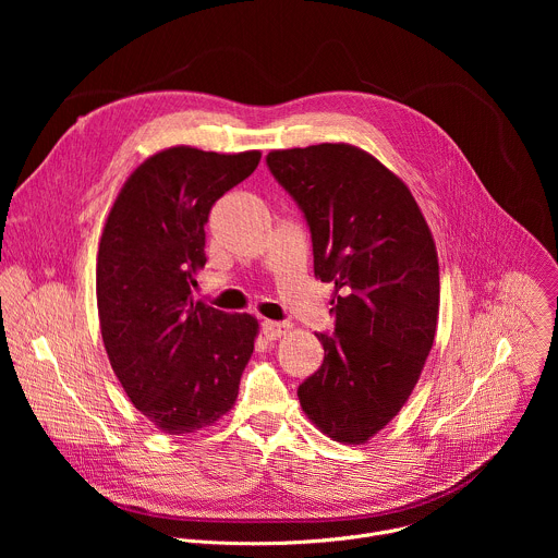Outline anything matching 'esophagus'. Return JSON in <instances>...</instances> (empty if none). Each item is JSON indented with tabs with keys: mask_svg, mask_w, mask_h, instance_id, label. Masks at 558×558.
<instances>
[{
	"mask_svg": "<svg viewBox=\"0 0 558 558\" xmlns=\"http://www.w3.org/2000/svg\"><path fill=\"white\" fill-rule=\"evenodd\" d=\"M260 327H263V333H265L267 340H278V338H282L291 329V325L274 323V320H265Z\"/></svg>",
	"mask_w": 558,
	"mask_h": 558,
	"instance_id": "esophagus-1",
	"label": "esophagus"
}]
</instances>
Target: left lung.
I'll use <instances>...</instances> for the list:
<instances>
[{
    "instance_id": "left-lung-1",
    "label": "left lung",
    "mask_w": 558,
    "mask_h": 558,
    "mask_svg": "<svg viewBox=\"0 0 558 558\" xmlns=\"http://www.w3.org/2000/svg\"><path fill=\"white\" fill-rule=\"evenodd\" d=\"M267 168L311 231L313 274L336 284L325 362L298 386L302 411L336 441L364 444L413 392L433 349L439 265L411 190L347 143L276 149Z\"/></svg>"
}]
</instances>
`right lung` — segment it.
I'll return each instance as SVG.
<instances>
[{"mask_svg":"<svg viewBox=\"0 0 558 558\" xmlns=\"http://www.w3.org/2000/svg\"><path fill=\"white\" fill-rule=\"evenodd\" d=\"M260 151L179 145L149 156L119 192L99 243L104 344L130 402L168 435L211 426L238 397L256 317L194 300L211 205L243 183Z\"/></svg>","mask_w":558,"mask_h":558,"instance_id":"right-lung-1","label":"right lung"}]
</instances>
